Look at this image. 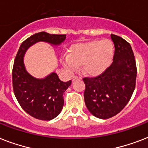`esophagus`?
Here are the masks:
<instances>
[{
  "label": "esophagus",
  "mask_w": 148,
  "mask_h": 148,
  "mask_svg": "<svg viewBox=\"0 0 148 148\" xmlns=\"http://www.w3.org/2000/svg\"><path fill=\"white\" fill-rule=\"evenodd\" d=\"M77 78L81 79V77H77V76H74V77H73V81H74L75 79H77Z\"/></svg>",
  "instance_id": "1"
}]
</instances>
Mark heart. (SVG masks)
I'll return each mask as SVG.
<instances>
[{"label":"heart","instance_id":"b5f03b06","mask_svg":"<svg viewBox=\"0 0 148 148\" xmlns=\"http://www.w3.org/2000/svg\"><path fill=\"white\" fill-rule=\"evenodd\" d=\"M114 47L110 40H94L73 46L69 55L63 58L64 67L76 71L83 65L84 72L97 76L104 72L112 63Z\"/></svg>","mask_w":148,"mask_h":148}]
</instances>
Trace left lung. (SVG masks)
I'll return each mask as SVG.
<instances>
[{"mask_svg": "<svg viewBox=\"0 0 148 148\" xmlns=\"http://www.w3.org/2000/svg\"><path fill=\"white\" fill-rule=\"evenodd\" d=\"M114 45L113 62L95 77L83 78L85 104L95 117L108 119L121 112L128 103L135 88L137 66L127 41L110 34Z\"/></svg>", "mask_w": 148, "mask_h": 148, "instance_id": "1", "label": "left lung"}]
</instances>
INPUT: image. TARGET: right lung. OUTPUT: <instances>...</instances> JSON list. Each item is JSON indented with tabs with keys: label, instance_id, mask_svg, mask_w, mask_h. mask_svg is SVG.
Masks as SVG:
<instances>
[{
	"label": "right lung",
	"instance_id": "right-lung-1",
	"mask_svg": "<svg viewBox=\"0 0 148 148\" xmlns=\"http://www.w3.org/2000/svg\"><path fill=\"white\" fill-rule=\"evenodd\" d=\"M65 38V34H51L44 31L34 34L21 45L15 58L12 71L14 93L23 110L36 119L51 121L60 114L64 102L63 95L71 81L63 82L54 72L44 79L34 77L25 68L24 53L37 42L59 45Z\"/></svg>",
	"mask_w": 148,
	"mask_h": 148
}]
</instances>
